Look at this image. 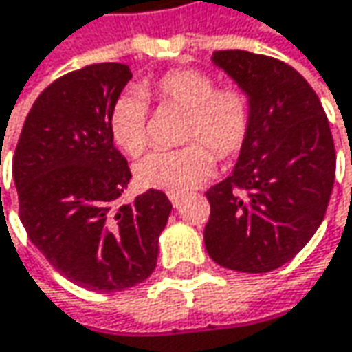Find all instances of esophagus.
Wrapping results in <instances>:
<instances>
[{
  "label": "esophagus",
  "mask_w": 352,
  "mask_h": 352,
  "mask_svg": "<svg viewBox=\"0 0 352 352\" xmlns=\"http://www.w3.org/2000/svg\"><path fill=\"white\" fill-rule=\"evenodd\" d=\"M169 199H171L173 208H179V206H181V195H179V193H169Z\"/></svg>",
  "instance_id": "esophagus-1"
}]
</instances>
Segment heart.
<instances>
[{"instance_id":"b5f03b06","label":"heart","mask_w":352,"mask_h":352,"mask_svg":"<svg viewBox=\"0 0 352 352\" xmlns=\"http://www.w3.org/2000/svg\"><path fill=\"white\" fill-rule=\"evenodd\" d=\"M199 68H173L144 84V98L163 109L185 111L181 143L173 151H153L135 165L144 189L183 193L208 179L215 157L232 159L243 148L252 129V100L240 84H219ZM141 94L122 92L111 107L114 144L135 157L148 144V107ZM216 155H213L212 153Z\"/></svg>"}]
</instances>
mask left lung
Instances as JSON below:
<instances>
[{
    "instance_id": "left-lung-1",
    "label": "left lung",
    "mask_w": 352,
    "mask_h": 352,
    "mask_svg": "<svg viewBox=\"0 0 352 352\" xmlns=\"http://www.w3.org/2000/svg\"><path fill=\"white\" fill-rule=\"evenodd\" d=\"M211 60L250 94L254 114L234 173L206 193V248L223 268L272 272L324 219L336 169L329 118L312 86L282 60L245 50H217Z\"/></svg>"
}]
</instances>
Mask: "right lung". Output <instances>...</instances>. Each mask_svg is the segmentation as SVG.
I'll list each match as a JSON object with an SVG mask.
<instances>
[{
	"mask_svg": "<svg viewBox=\"0 0 352 352\" xmlns=\"http://www.w3.org/2000/svg\"><path fill=\"white\" fill-rule=\"evenodd\" d=\"M131 78L116 62L60 76L36 98L14 155L28 238L62 276L94 292H118L153 274L173 208L159 189L118 204L131 169L112 144L109 116Z\"/></svg>",
	"mask_w": 352,
	"mask_h": 352,
	"instance_id": "obj_1",
	"label": "right lung"
}]
</instances>
